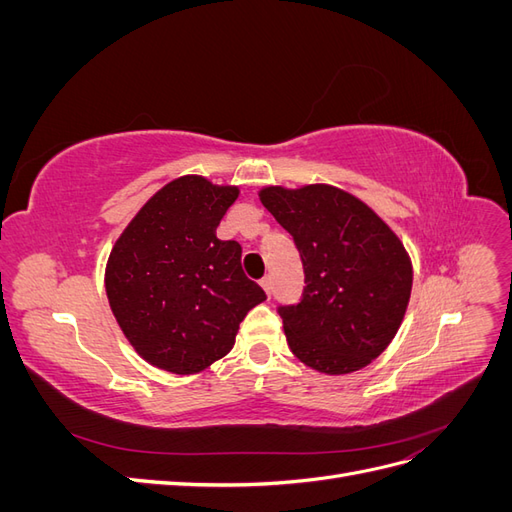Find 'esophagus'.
<instances>
[{
    "instance_id": "1",
    "label": "esophagus",
    "mask_w": 512,
    "mask_h": 512,
    "mask_svg": "<svg viewBox=\"0 0 512 512\" xmlns=\"http://www.w3.org/2000/svg\"><path fill=\"white\" fill-rule=\"evenodd\" d=\"M260 286H262V288H265V292H267V294H269V297H271V288H273V286H271V277H269V275H265V277H262V280H260Z\"/></svg>"
}]
</instances>
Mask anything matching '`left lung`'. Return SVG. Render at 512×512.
Here are the masks:
<instances>
[{
	"label": "left lung",
	"instance_id": "left-lung-1",
	"mask_svg": "<svg viewBox=\"0 0 512 512\" xmlns=\"http://www.w3.org/2000/svg\"><path fill=\"white\" fill-rule=\"evenodd\" d=\"M260 200L292 235L305 271L301 301L277 307L292 354L331 376L369 365L406 314V247L363 200L333 185H271Z\"/></svg>",
	"mask_w": 512,
	"mask_h": 512
}]
</instances>
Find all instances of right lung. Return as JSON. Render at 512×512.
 <instances>
[{"label": "right lung", "instance_id": "add662e5", "mask_svg": "<svg viewBox=\"0 0 512 512\" xmlns=\"http://www.w3.org/2000/svg\"><path fill=\"white\" fill-rule=\"evenodd\" d=\"M239 188L185 175L153 194L121 232L106 297L123 335L170 374H196L230 352L239 324L267 299L243 273L241 245L215 228Z\"/></svg>", "mask_w": 512, "mask_h": 512}]
</instances>
